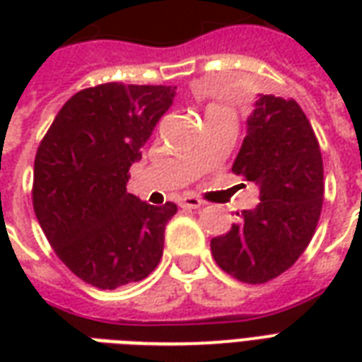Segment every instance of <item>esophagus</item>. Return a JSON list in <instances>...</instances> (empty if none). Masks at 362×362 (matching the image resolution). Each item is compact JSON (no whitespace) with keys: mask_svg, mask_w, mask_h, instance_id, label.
Instances as JSON below:
<instances>
[{"mask_svg":"<svg viewBox=\"0 0 362 362\" xmlns=\"http://www.w3.org/2000/svg\"><path fill=\"white\" fill-rule=\"evenodd\" d=\"M178 205H180V207H186V209H199V207L204 205V202H202L199 197L186 196V197H182L180 202H178Z\"/></svg>","mask_w":362,"mask_h":362,"instance_id":"esophagus-1","label":"esophagus"}]
</instances>
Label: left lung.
<instances>
[{
	"mask_svg": "<svg viewBox=\"0 0 362 362\" xmlns=\"http://www.w3.org/2000/svg\"><path fill=\"white\" fill-rule=\"evenodd\" d=\"M233 173L258 186L259 204L213 238L211 254L238 281L266 283L306 250L324 202L318 139L295 100L258 95Z\"/></svg>",
	"mask_w": 362,
	"mask_h": 362,
	"instance_id": "1",
	"label": "left lung"
}]
</instances>
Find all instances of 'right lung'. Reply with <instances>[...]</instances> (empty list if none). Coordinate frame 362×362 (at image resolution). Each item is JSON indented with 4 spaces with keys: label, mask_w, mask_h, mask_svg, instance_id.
<instances>
[{
    "label": "right lung",
    "mask_w": 362,
    "mask_h": 362,
    "mask_svg": "<svg viewBox=\"0 0 362 362\" xmlns=\"http://www.w3.org/2000/svg\"><path fill=\"white\" fill-rule=\"evenodd\" d=\"M176 87L104 83L67 100L35 158L33 205L58 258L98 288L145 279L163 258L165 227L178 207L127 194Z\"/></svg>",
    "instance_id": "obj_1"
}]
</instances>
